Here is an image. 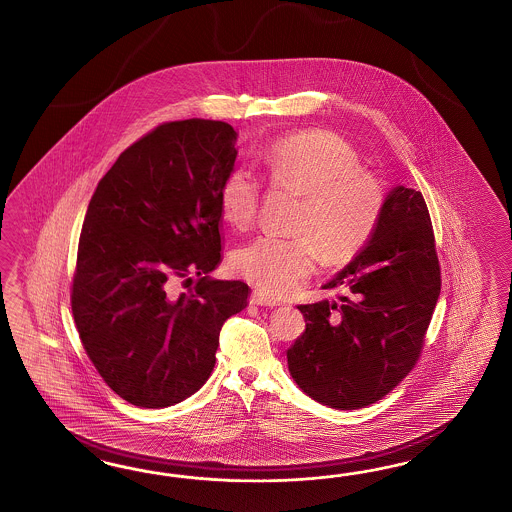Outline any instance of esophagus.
Listing matches in <instances>:
<instances>
[{
    "instance_id": "1",
    "label": "esophagus",
    "mask_w": 512,
    "mask_h": 512,
    "mask_svg": "<svg viewBox=\"0 0 512 512\" xmlns=\"http://www.w3.org/2000/svg\"><path fill=\"white\" fill-rule=\"evenodd\" d=\"M250 301L251 305H259V307H277V305H279V301L270 298V296H266V294H262L259 290H255V292L251 294Z\"/></svg>"
}]
</instances>
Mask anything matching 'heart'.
<instances>
[{"instance_id":"obj_1","label":"heart","mask_w":512,"mask_h":512,"mask_svg":"<svg viewBox=\"0 0 512 512\" xmlns=\"http://www.w3.org/2000/svg\"><path fill=\"white\" fill-rule=\"evenodd\" d=\"M270 183L303 194L298 227L309 233H262L233 253V268L253 285L288 296L311 277L320 250L327 262H346L374 235L385 209V190L374 174L361 170L355 150L331 131H303L279 138L266 153ZM261 200V181L246 166L225 175L218 192L229 224L253 222Z\"/></svg>"}]
</instances>
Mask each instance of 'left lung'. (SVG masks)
Segmentation results:
<instances>
[{
  "label": "left lung",
  "instance_id": "1",
  "mask_svg": "<svg viewBox=\"0 0 512 512\" xmlns=\"http://www.w3.org/2000/svg\"><path fill=\"white\" fill-rule=\"evenodd\" d=\"M324 288L342 296L298 305L307 324L288 348V370L314 401L362 409L411 372L437 305L440 266L422 192L392 188L368 244Z\"/></svg>",
  "mask_w": 512,
  "mask_h": 512
}]
</instances>
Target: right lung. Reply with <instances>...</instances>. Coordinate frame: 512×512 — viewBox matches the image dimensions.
Returning a JSON list of instances; mask_svg holds the SVG:
<instances>
[{
    "mask_svg": "<svg viewBox=\"0 0 512 512\" xmlns=\"http://www.w3.org/2000/svg\"><path fill=\"white\" fill-rule=\"evenodd\" d=\"M225 122L181 120L137 140L101 177L77 248L72 312L103 381L125 401L163 409L209 379L220 329L250 287L218 281V192L237 161ZM198 274L175 299L174 279Z\"/></svg>",
    "mask_w": 512,
    "mask_h": 512,
    "instance_id": "add662e5",
    "label": "right lung"
}]
</instances>
